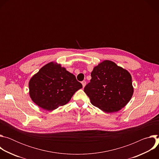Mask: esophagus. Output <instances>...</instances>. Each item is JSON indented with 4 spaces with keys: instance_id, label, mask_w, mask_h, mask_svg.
Listing matches in <instances>:
<instances>
[{
    "instance_id": "1",
    "label": "esophagus",
    "mask_w": 159,
    "mask_h": 159,
    "mask_svg": "<svg viewBox=\"0 0 159 159\" xmlns=\"http://www.w3.org/2000/svg\"><path fill=\"white\" fill-rule=\"evenodd\" d=\"M82 84L83 87H85V84H86V82H85V80H83V81L82 82Z\"/></svg>"
}]
</instances>
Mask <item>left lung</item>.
Listing matches in <instances>:
<instances>
[{
  "mask_svg": "<svg viewBox=\"0 0 159 159\" xmlns=\"http://www.w3.org/2000/svg\"><path fill=\"white\" fill-rule=\"evenodd\" d=\"M84 92L94 106L106 112H116L132 97L131 76L115 63L105 60L94 68Z\"/></svg>",
  "mask_w": 159,
  "mask_h": 159,
  "instance_id": "1",
  "label": "left lung"
}]
</instances>
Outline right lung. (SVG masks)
I'll list each match as a JSON object with an SVG mask.
<instances>
[{
	"label": "right lung",
	"mask_w": 159,
	"mask_h": 159,
	"mask_svg": "<svg viewBox=\"0 0 159 159\" xmlns=\"http://www.w3.org/2000/svg\"><path fill=\"white\" fill-rule=\"evenodd\" d=\"M82 87L75 76L60 65L50 62L43 66L29 82L33 101L48 111L62 106Z\"/></svg>",
	"instance_id": "right-lung-1"
}]
</instances>
